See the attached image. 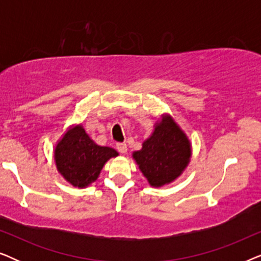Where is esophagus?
I'll use <instances>...</instances> for the list:
<instances>
[{
  "mask_svg": "<svg viewBox=\"0 0 261 261\" xmlns=\"http://www.w3.org/2000/svg\"><path fill=\"white\" fill-rule=\"evenodd\" d=\"M116 148L120 153H126L127 152V144L126 142H119V144H116Z\"/></svg>",
  "mask_w": 261,
  "mask_h": 261,
  "instance_id": "34e87169",
  "label": "esophagus"
}]
</instances>
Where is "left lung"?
Returning <instances> with one entry per match:
<instances>
[{
	"mask_svg": "<svg viewBox=\"0 0 261 261\" xmlns=\"http://www.w3.org/2000/svg\"><path fill=\"white\" fill-rule=\"evenodd\" d=\"M190 155L188 138L171 119H164L140 151L133 153L152 187H162L176 179L188 165Z\"/></svg>",
	"mask_w": 261,
	"mask_h": 261,
	"instance_id": "left-lung-1",
	"label": "left lung"
}]
</instances>
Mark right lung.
Listing matches in <instances>:
<instances>
[{
	"label": "right lung",
	"mask_w": 261,
	"mask_h": 261,
	"mask_svg": "<svg viewBox=\"0 0 261 261\" xmlns=\"http://www.w3.org/2000/svg\"><path fill=\"white\" fill-rule=\"evenodd\" d=\"M117 153L114 148L96 145L81 126L64 135L56 147L58 171L71 184L84 188L97 179L103 165Z\"/></svg>",
	"instance_id": "right-lung-1"
}]
</instances>
